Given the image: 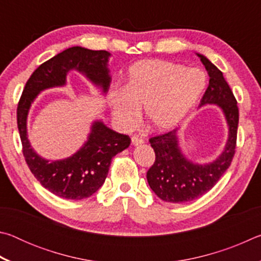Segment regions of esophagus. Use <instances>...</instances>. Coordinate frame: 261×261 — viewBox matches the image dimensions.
<instances>
[{
    "instance_id": "1",
    "label": "esophagus",
    "mask_w": 261,
    "mask_h": 261,
    "mask_svg": "<svg viewBox=\"0 0 261 261\" xmlns=\"http://www.w3.org/2000/svg\"><path fill=\"white\" fill-rule=\"evenodd\" d=\"M131 143H132V145H134V146H137V145L144 144V139H141L140 137H138V136H132L131 137Z\"/></svg>"
}]
</instances>
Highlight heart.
<instances>
[{"mask_svg": "<svg viewBox=\"0 0 261 261\" xmlns=\"http://www.w3.org/2000/svg\"><path fill=\"white\" fill-rule=\"evenodd\" d=\"M207 78L200 69H188L161 60H143L132 64L126 86L115 87L108 94L113 116L125 129L144 116L153 129L170 130L190 113L202 92Z\"/></svg>", "mask_w": 261, "mask_h": 261, "instance_id": "1", "label": "heart"}]
</instances>
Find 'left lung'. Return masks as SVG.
Instances as JSON below:
<instances>
[{
	"label": "left lung",
	"instance_id": "obj_1",
	"mask_svg": "<svg viewBox=\"0 0 261 261\" xmlns=\"http://www.w3.org/2000/svg\"><path fill=\"white\" fill-rule=\"evenodd\" d=\"M197 55L210 76L199 107L216 105L221 108L228 125V139L222 153L210 163H196L184 155L178 144V129L149 139L155 161L147 171L148 185L160 199L174 204L192 201L208 192L230 166L236 148L237 101L223 73L206 56L198 53Z\"/></svg>",
	"mask_w": 261,
	"mask_h": 261
}]
</instances>
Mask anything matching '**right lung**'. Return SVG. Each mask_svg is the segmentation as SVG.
<instances>
[{
    "instance_id": "add662e5",
    "label": "right lung",
    "mask_w": 261,
    "mask_h": 261,
    "mask_svg": "<svg viewBox=\"0 0 261 261\" xmlns=\"http://www.w3.org/2000/svg\"><path fill=\"white\" fill-rule=\"evenodd\" d=\"M110 53L71 47L42 63L26 83L17 107V124L23 145V154L31 173L43 188L64 199L81 200L91 197L102 187L112 159L129 147V136L109 129L94 121L86 143L71 156L49 161L31 147L28 138V115L39 93L47 88L64 86L70 70L83 73L106 94L112 77L108 60Z\"/></svg>"
}]
</instances>
